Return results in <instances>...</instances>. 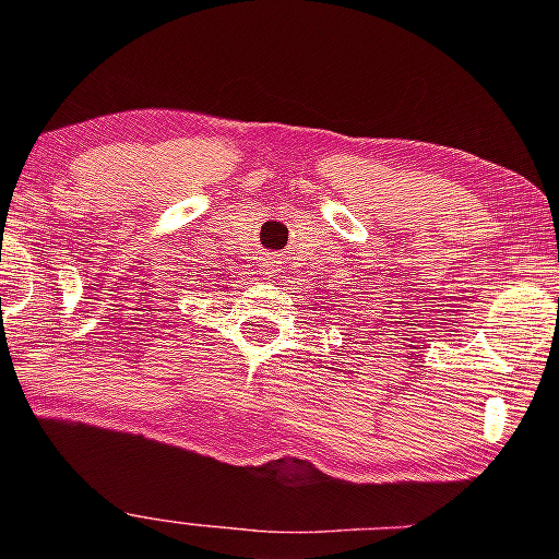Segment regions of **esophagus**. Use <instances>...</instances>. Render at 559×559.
<instances>
[{
  "mask_svg": "<svg viewBox=\"0 0 559 559\" xmlns=\"http://www.w3.org/2000/svg\"><path fill=\"white\" fill-rule=\"evenodd\" d=\"M272 270H274V272H277V266H274V262H272Z\"/></svg>",
  "mask_w": 559,
  "mask_h": 559,
  "instance_id": "1",
  "label": "esophagus"
}]
</instances>
